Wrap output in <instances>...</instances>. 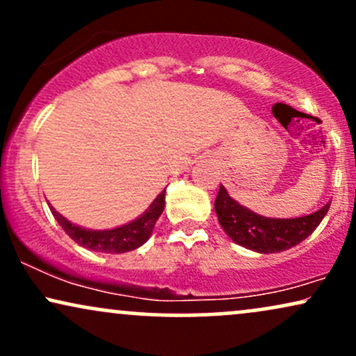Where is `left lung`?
I'll use <instances>...</instances> for the list:
<instances>
[{"label":"left lung","instance_id":"left-lung-1","mask_svg":"<svg viewBox=\"0 0 356 356\" xmlns=\"http://www.w3.org/2000/svg\"><path fill=\"white\" fill-rule=\"evenodd\" d=\"M330 204L332 202H326L321 209L301 218H264L246 206H241L220 184L214 209L220 227L236 244L261 254H269L286 251L308 238L326 216Z\"/></svg>","mask_w":356,"mask_h":356}]
</instances>
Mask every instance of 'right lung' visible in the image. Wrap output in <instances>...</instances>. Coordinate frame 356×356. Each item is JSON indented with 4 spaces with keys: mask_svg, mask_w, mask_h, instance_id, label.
I'll list each match as a JSON object with an SVG mask.
<instances>
[{
    "mask_svg": "<svg viewBox=\"0 0 356 356\" xmlns=\"http://www.w3.org/2000/svg\"><path fill=\"white\" fill-rule=\"evenodd\" d=\"M165 204V189L154 199V202L142 212L137 219L130 222L122 224V226L113 227V229H87V227L76 226L67 218L55 211L51 204L50 211L53 218L58 220L61 229L67 232L70 238L80 246L90 249L95 252H112V254H120V252H129L134 249L140 248L152 236L154 226L157 222L159 216L164 211Z\"/></svg>",
    "mask_w": 356,
    "mask_h": 356,
    "instance_id": "add662e5",
    "label": "right lung"
}]
</instances>
